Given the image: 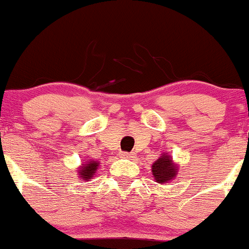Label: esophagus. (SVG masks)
Listing matches in <instances>:
<instances>
[{"mask_svg":"<svg viewBox=\"0 0 249 249\" xmlns=\"http://www.w3.org/2000/svg\"><path fill=\"white\" fill-rule=\"evenodd\" d=\"M133 155H134V154H133V152H127V151L121 152V156L124 157V159H132Z\"/></svg>","mask_w":249,"mask_h":249,"instance_id":"34e87169","label":"esophagus"}]
</instances>
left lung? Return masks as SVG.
Returning a JSON list of instances; mask_svg holds the SVG:
<instances>
[{
  "label": "left lung",
  "mask_w": 249,
  "mask_h": 249,
  "mask_svg": "<svg viewBox=\"0 0 249 249\" xmlns=\"http://www.w3.org/2000/svg\"><path fill=\"white\" fill-rule=\"evenodd\" d=\"M177 172H178V167L168 154H162V156L154 162L151 169L152 176L156 183L159 184L173 180L177 176Z\"/></svg>",
  "instance_id": "1"
}]
</instances>
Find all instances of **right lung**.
Returning a JSON list of instances; mask_svg holds the SVG:
<instances>
[{"instance_id": "1", "label": "right lung", "mask_w": 249, "mask_h": 249, "mask_svg": "<svg viewBox=\"0 0 249 249\" xmlns=\"http://www.w3.org/2000/svg\"><path fill=\"white\" fill-rule=\"evenodd\" d=\"M98 166H99V162L94 161V160H90V161L86 162L82 166L78 168L77 176L81 179H85V180H90L93 178L95 173H97Z\"/></svg>"}]
</instances>
